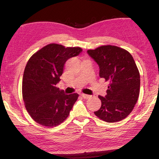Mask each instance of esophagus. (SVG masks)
Instances as JSON below:
<instances>
[{
	"mask_svg": "<svg viewBox=\"0 0 159 159\" xmlns=\"http://www.w3.org/2000/svg\"><path fill=\"white\" fill-rule=\"evenodd\" d=\"M80 95H81L84 99H88L90 97V95H86V94H84V93H81V94H80Z\"/></svg>",
	"mask_w": 159,
	"mask_h": 159,
	"instance_id": "1",
	"label": "esophagus"
}]
</instances>
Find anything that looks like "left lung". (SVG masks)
I'll return each instance as SVG.
<instances>
[{"mask_svg": "<svg viewBox=\"0 0 159 159\" xmlns=\"http://www.w3.org/2000/svg\"><path fill=\"white\" fill-rule=\"evenodd\" d=\"M87 53L98 64L100 78L109 82L107 95L98 96L102 105L94 114L108 123L124 119L137 103L140 88V76L133 56L114 45H103Z\"/></svg>", "mask_w": 159, "mask_h": 159, "instance_id": "left-lung-1", "label": "left lung"}]
</instances>
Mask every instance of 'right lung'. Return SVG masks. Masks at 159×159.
Instances as JSON below:
<instances>
[{
	"label": "right lung",
	"instance_id": "1",
	"mask_svg": "<svg viewBox=\"0 0 159 159\" xmlns=\"http://www.w3.org/2000/svg\"><path fill=\"white\" fill-rule=\"evenodd\" d=\"M81 52L79 47L52 43L29 60L23 75L22 97L26 110L36 123L55 127L68 117L79 95H66L55 85L60 81L67 60Z\"/></svg>",
	"mask_w": 159,
	"mask_h": 159
}]
</instances>
